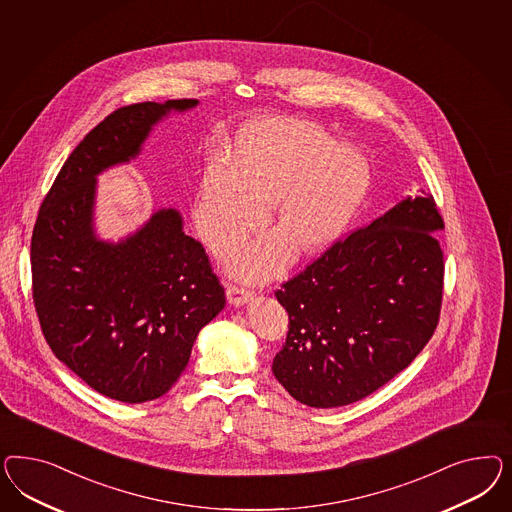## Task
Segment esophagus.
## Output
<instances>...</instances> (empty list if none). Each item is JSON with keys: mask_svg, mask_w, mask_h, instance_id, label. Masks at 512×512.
I'll list each match as a JSON object with an SVG mask.
<instances>
[{"mask_svg": "<svg viewBox=\"0 0 512 512\" xmlns=\"http://www.w3.org/2000/svg\"><path fill=\"white\" fill-rule=\"evenodd\" d=\"M251 296H253V293L249 291L248 287L234 285V283H231V285L227 287V300H229V304H233V306L246 304Z\"/></svg>", "mask_w": 512, "mask_h": 512, "instance_id": "obj_1", "label": "esophagus"}]
</instances>
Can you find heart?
<instances>
[{"label":"heart","mask_w":512,"mask_h":512,"mask_svg":"<svg viewBox=\"0 0 512 512\" xmlns=\"http://www.w3.org/2000/svg\"><path fill=\"white\" fill-rule=\"evenodd\" d=\"M370 182L357 150L338 146L323 129L295 118H270L240 135L234 161L216 159L202 174L195 223L216 251L261 227L276 202V236H261L233 253L249 278L274 274L298 253L328 248L357 210Z\"/></svg>","instance_id":"b5f03b06"}]
</instances>
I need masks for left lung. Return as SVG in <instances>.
<instances>
[{"label": "left lung", "mask_w": 512, "mask_h": 512, "mask_svg": "<svg viewBox=\"0 0 512 512\" xmlns=\"http://www.w3.org/2000/svg\"><path fill=\"white\" fill-rule=\"evenodd\" d=\"M443 227L432 195L407 197L281 285L289 332L272 372L295 400L358 402L415 360L439 323Z\"/></svg>", "instance_id": "left-lung-1"}]
</instances>
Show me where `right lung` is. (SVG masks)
Returning <instances> with one entry per match:
<instances>
[{
  "instance_id": "obj_1",
  "label": "right lung",
  "mask_w": 512,
  "mask_h": 512,
  "mask_svg": "<svg viewBox=\"0 0 512 512\" xmlns=\"http://www.w3.org/2000/svg\"><path fill=\"white\" fill-rule=\"evenodd\" d=\"M197 103L114 110L67 157L33 227L31 291L43 336L71 372L118 402L171 390L199 330L225 308V289L174 208L118 244L95 238V176L139 154L167 112Z\"/></svg>"
}]
</instances>
